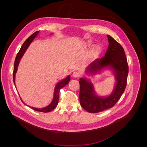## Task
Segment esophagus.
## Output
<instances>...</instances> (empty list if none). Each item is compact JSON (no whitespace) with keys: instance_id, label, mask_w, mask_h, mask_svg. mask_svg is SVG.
Masks as SVG:
<instances>
[{"instance_id":"obj_1","label":"esophagus","mask_w":147,"mask_h":147,"mask_svg":"<svg viewBox=\"0 0 147 147\" xmlns=\"http://www.w3.org/2000/svg\"><path fill=\"white\" fill-rule=\"evenodd\" d=\"M72 75L74 78H79L80 76V73L78 71H75L73 72Z\"/></svg>"}]
</instances>
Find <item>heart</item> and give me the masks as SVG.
<instances>
[{
	"label": "heart",
	"instance_id": "obj_1",
	"mask_svg": "<svg viewBox=\"0 0 147 147\" xmlns=\"http://www.w3.org/2000/svg\"><path fill=\"white\" fill-rule=\"evenodd\" d=\"M95 51H96V52H97V53L99 52V51H100V47H98V46L96 47V48H95Z\"/></svg>",
	"mask_w": 147,
	"mask_h": 147
}]
</instances>
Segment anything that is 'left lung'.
Instances as JSON below:
<instances>
[{
    "label": "left lung",
    "mask_w": 147,
    "mask_h": 147,
    "mask_svg": "<svg viewBox=\"0 0 147 147\" xmlns=\"http://www.w3.org/2000/svg\"><path fill=\"white\" fill-rule=\"evenodd\" d=\"M107 36L109 44L105 56L90 63L86 69V72L93 75L105 67H109L113 69L115 75V86L110 96L100 97L96 94L91 82L85 78H80L79 82L80 102L84 110L89 113H99L113 107L126 89L128 65L124 49L110 36Z\"/></svg>",
    "instance_id": "left-lung-1"
}]
</instances>
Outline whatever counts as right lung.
<instances>
[{
  "label": "right lung",
  "mask_w": 147,
  "mask_h": 147,
  "mask_svg": "<svg viewBox=\"0 0 147 147\" xmlns=\"http://www.w3.org/2000/svg\"><path fill=\"white\" fill-rule=\"evenodd\" d=\"M38 33H39V31H37V32H34L29 38H28V39H26V40L24 42V43L22 44L20 50H19V53H18V54L16 55V57L15 61V63H14V68H13V83H14L15 85V74L17 72L18 67L19 65V62L20 61V59H21L22 57L23 56L24 53L25 52V51L26 50V49H28V47H29L30 44L31 43V42H32L33 41V40L36 38V37L38 34ZM69 81H70V76L69 75L67 78H65L64 79L61 80L60 82H59L58 84L56 85L55 90H54L53 100L52 102H51V104L50 105H48L47 106H46L44 108H42V109L35 108V107H31V106H30V107L32 109L34 110L35 111H41V112H43V113H48V112H50V111H52L58 105L60 89L63 88L64 86H65L67 84L69 83ZM21 101H22V100H21ZM24 104L25 105H26L25 103H24Z\"/></svg>",
  "instance_id": "add662e5"
}]
</instances>
